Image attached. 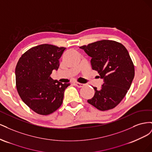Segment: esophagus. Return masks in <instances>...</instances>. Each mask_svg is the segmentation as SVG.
<instances>
[{
	"instance_id": "esophagus-1",
	"label": "esophagus",
	"mask_w": 152,
	"mask_h": 152,
	"mask_svg": "<svg viewBox=\"0 0 152 152\" xmlns=\"http://www.w3.org/2000/svg\"><path fill=\"white\" fill-rule=\"evenodd\" d=\"M75 84L78 87H82L84 86V84H82L79 83V82H75Z\"/></svg>"
}]
</instances>
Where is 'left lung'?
I'll return each instance as SVG.
<instances>
[{"label": "left lung", "mask_w": 152, "mask_h": 152, "mask_svg": "<svg viewBox=\"0 0 152 152\" xmlns=\"http://www.w3.org/2000/svg\"><path fill=\"white\" fill-rule=\"evenodd\" d=\"M80 49L91 57L92 68L97 71L104 83L87 102L101 111L111 110L121 103L134 77V66L127 50L114 40H102Z\"/></svg>", "instance_id": "1"}]
</instances>
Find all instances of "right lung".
Segmentation results:
<instances>
[{"instance_id": "add662e5", "label": "right lung", "mask_w": 152, "mask_h": 152, "mask_svg": "<svg viewBox=\"0 0 152 152\" xmlns=\"http://www.w3.org/2000/svg\"><path fill=\"white\" fill-rule=\"evenodd\" d=\"M65 48L41 44L26 51L16 66V85L21 99L35 113L47 115L61 107L64 91L70 83L62 84L50 77L58 70Z\"/></svg>"}]
</instances>
